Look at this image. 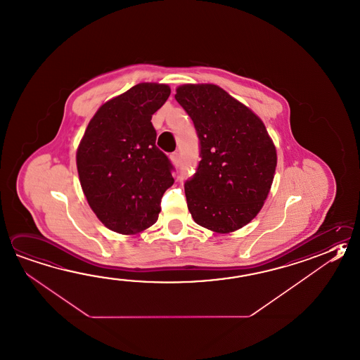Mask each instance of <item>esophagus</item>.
I'll return each mask as SVG.
<instances>
[{"instance_id":"obj_1","label":"esophagus","mask_w":360,"mask_h":360,"mask_svg":"<svg viewBox=\"0 0 360 360\" xmlns=\"http://www.w3.org/2000/svg\"><path fill=\"white\" fill-rule=\"evenodd\" d=\"M170 160L173 162L174 165H179V163H181V156H179L178 153H172L170 154Z\"/></svg>"}]
</instances>
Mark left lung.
Returning <instances> with one entry per match:
<instances>
[{
    "mask_svg": "<svg viewBox=\"0 0 360 360\" xmlns=\"http://www.w3.org/2000/svg\"><path fill=\"white\" fill-rule=\"evenodd\" d=\"M200 140L196 172L184 182L191 215L217 233L245 226L264 206L276 149L257 115L212 84L182 85L174 95Z\"/></svg>",
    "mask_w": 360,
    "mask_h": 360,
    "instance_id": "8db88e82",
    "label": "left lung"
}]
</instances>
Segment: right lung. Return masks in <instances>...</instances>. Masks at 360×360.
Returning a JSON list of instances; mask_svg holds the SVG:
<instances>
[{"label": "right lung", "instance_id": "add662e5", "mask_svg": "<svg viewBox=\"0 0 360 360\" xmlns=\"http://www.w3.org/2000/svg\"><path fill=\"white\" fill-rule=\"evenodd\" d=\"M165 84L143 82L104 103L76 154L82 191L110 231L135 234L158 220L174 184L169 158L155 145L151 117L169 98Z\"/></svg>", "mask_w": 360, "mask_h": 360}]
</instances>
